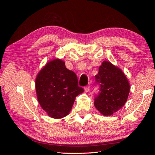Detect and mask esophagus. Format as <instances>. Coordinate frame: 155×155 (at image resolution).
<instances>
[{
    "label": "esophagus",
    "mask_w": 155,
    "mask_h": 155,
    "mask_svg": "<svg viewBox=\"0 0 155 155\" xmlns=\"http://www.w3.org/2000/svg\"><path fill=\"white\" fill-rule=\"evenodd\" d=\"M85 91L86 92H88L89 91H90V86H86L85 87Z\"/></svg>",
    "instance_id": "esophagus-1"
}]
</instances>
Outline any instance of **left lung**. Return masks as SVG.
<instances>
[{
  "mask_svg": "<svg viewBox=\"0 0 155 155\" xmlns=\"http://www.w3.org/2000/svg\"><path fill=\"white\" fill-rule=\"evenodd\" d=\"M100 92L95 97L94 106L104 116H111L122 107L127 100L130 85L122 70L104 61L95 76Z\"/></svg>",
  "mask_w": 155,
  "mask_h": 155,
  "instance_id": "8db88e82",
  "label": "left lung"
}]
</instances>
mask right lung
I'll list each match as a JSON object with an SVG mask.
<instances>
[{
  "label": "right lung",
  "mask_w": 155,
  "mask_h": 155,
  "mask_svg": "<svg viewBox=\"0 0 155 155\" xmlns=\"http://www.w3.org/2000/svg\"><path fill=\"white\" fill-rule=\"evenodd\" d=\"M35 90L42 109L55 119L67 116L76 97L84 91L78 86L76 74L59 59L50 61L40 70L35 79Z\"/></svg>",
  "instance_id": "1"
}]
</instances>
